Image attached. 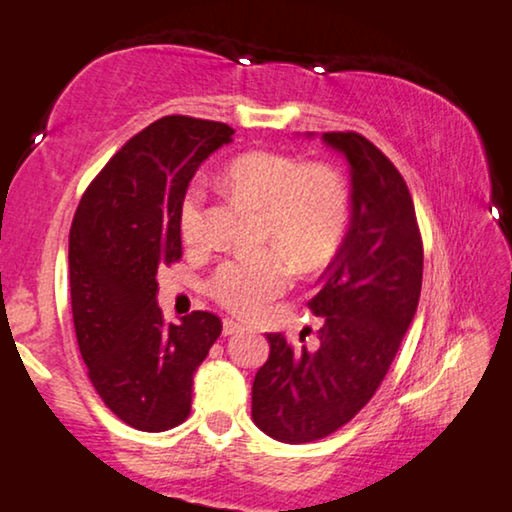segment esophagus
Segmentation results:
<instances>
[{"label":"esophagus","mask_w":512,"mask_h":512,"mask_svg":"<svg viewBox=\"0 0 512 512\" xmlns=\"http://www.w3.org/2000/svg\"><path fill=\"white\" fill-rule=\"evenodd\" d=\"M239 331H243V324L234 322V319L227 317L225 322H223V335H234V333H239Z\"/></svg>","instance_id":"obj_1"}]
</instances>
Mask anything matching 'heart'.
I'll return each instance as SVG.
<instances>
[{
	"mask_svg": "<svg viewBox=\"0 0 512 512\" xmlns=\"http://www.w3.org/2000/svg\"><path fill=\"white\" fill-rule=\"evenodd\" d=\"M230 186L262 209V239L283 250L225 259L209 280L218 303L239 315H255L282 292L292 264L317 269L340 246L349 218L345 181L329 165L308 163L273 151H250L225 170ZM179 232L188 246L207 241V195L202 181L186 188L179 204Z\"/></svg>",
	"mask_w": 512,
	"mask_h": 512,
	"instance_id": "1",
	"label": "heart"
}]
</instances>
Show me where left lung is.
<instances>
[{
	"instance_id": "8db88e82",
	"label": "left lung",
	"mask_w": 512,
	"mask_h": 512,
	"mask_svg": "<svg viewBox=\"0 0 512 512\" xmlns=\"http://www.w3.org/2000/svg\"><path fill=\"white\" fill-rule=\"evenodd\" d=\"M322 142L349 163L352 220L308 301L324 319L319 347L266 335L253 421L282 444H308L352 421L386 377L421 299L423 243L402 174L363 135L322 133Z\"/></svg>"
}]
</instances>
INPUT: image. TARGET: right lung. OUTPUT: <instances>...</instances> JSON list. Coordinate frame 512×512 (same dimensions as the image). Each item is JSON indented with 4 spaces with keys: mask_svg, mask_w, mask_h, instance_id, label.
<instances>
[{
    "mask_svg": "<svg viewBox=\"0 0 512 512\" xmlns=\"http://www.w3.org/2000/svg\"><path fill=\"white\" fill-rule=\"evenodd\" d=\"M232 135L218 121L158 119L110 158L75 211L68 269L78 347L96 393L135 430L186 421L195 370L223 331L202 310L165 324L156 273L181 257L188 183Z\"/></svg>",
    "mask_w": 512,
    "mask_h": 512,
    "instance_id": "obj_1",
    "label": "right lung"
}]
</instances>
